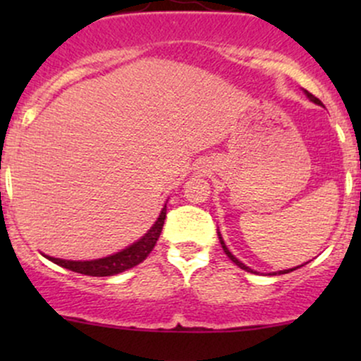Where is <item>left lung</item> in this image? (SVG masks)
Masks as SVG:
<instances>
[{"instance_id": "obj_1", "label": "left lung", "mask_w": 361, "mask_h": 361, "mask_svg": "<svg viewBox=\"0 0 361 361\" xmlns=\"http://www.w3.org/2000/svg\"><path fill=\"white\" fill-rule=\"evenodd\" d=\"M304 93H305V97L309 98L310 102L312 103H316V105H319V106H322V102L319 100V98H316L314 97V94H310L307 90H304ZM219 234V241H221V244H222V250H224V252H226L227 256H229V259L233 261V263H235L238 264L239 268H241V270H244V271H251V273H256V271H252L250 267H246V264L243 263V261H239L238 258H235V256L233 255V252L229 251V247L226 246V243H224V239H222V235H221V233H217ZM300 267H304V264H300ZM300 267H295V268H288V270H280V271H273V273H268V275H285V273H290V271H293V270H297V268H300Z\"/></svg>"}]
</instances>
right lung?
<instances>
[{"instance_id": "obj_1", "label": "right lung", "mask_w": 361, "mask_h": 361, "mask_svg": "<svg viewBox=\"0 0 361 361\" xmlns=\"http://www.w3.org/2000/svg\"><path fill=\"white\" fill-rule=\"evenodd\" d=\"M164 219H166V205L161 210L157 221L152 224L151 229L147 231L139 241L132 243L130 246H127L126 250L115 252V255L105 256V258L98 259H90V261H73V259H61V258H52V256L44 255L45 258L52 263L59 264L62 268H68V270L81 273V275L88 276H111L118 275V273L130 270V268L137 267L139 263H142L147 258L149 252L154 250L157 239H159L161 231H163Z\"/></svg>"}]
</instances>
